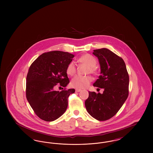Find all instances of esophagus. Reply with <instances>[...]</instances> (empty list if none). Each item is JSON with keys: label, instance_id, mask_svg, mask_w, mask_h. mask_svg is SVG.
<instances>
[{"label": "esophagus", "instance_id": "obj_1", "mask_svg": "<svg viewBox=\"0 0 153 153\" xmlns=\"http://www.w3.org/2000/svg\"><path fill=\"white\" fill-rule=\"evenodd\" d=\"M82 91V89H76V92H79L80 91Z\"/></svg>", "mask_w": 153, "mask_h": 153}]
</instances>
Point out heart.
Returning <instances> with one entry per match:
<instances>
[{"label":"heart","instance_id":"obj_1","mask_svg":"<svg viewBox=\"0 0 153 153\" xmlns=\"http://www.w3.org/2000/svg\"><path fill=\"white\" fill-rule=\"evenodd\" d=\"M79 62L81 64H85L89 66L88 72L96 74L97 73L96 64L97 61L96 58L89 54H85L81 56L78 59ZM76 72V68L73 62H70L66 68V73L69 76H73ZM92 79L89 76H76L71 81V85L74 88H85L87 87L90 82L92 81Z\"/></svg>","mask_w":153,"mask_h":153}]
</instances>
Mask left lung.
Wrapping results in <instances>:
<instances>
[{
	"label": "left lung",
	"instance_id": "8db88e82",
	"mask_svg": "<svg viewBox=\"0 0 153 153\" xmlns=\"http://www.w3.org/2000/svg\"><path fill=\"white\" fill-rule=\"evenodd\" d=\"M100 66V76L94 86L102 94L89 92L85 105L89 114L99 121L114 117L128 95L129 76L123 59L107 48L94 50Z\"/></svg>",
	"mask_w": 153,
	"mask_h": 153
}]
</instances>
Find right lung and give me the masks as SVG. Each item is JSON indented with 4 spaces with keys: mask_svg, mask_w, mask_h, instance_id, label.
Instances as JSON below:
<instances>
[{
    "mask_svg": "<svg viewBox=\"0 0 153 153\" xmlns=\"http://www.w3.org/2000/svg\"><path fill=\"white\" fill-rule=\"evenodd\" d=\"M74 56L68 52L52 51L39 56L30 66L26 77V94L36 115L46 122L61 117L68 107V99L74 89L55 90L57 84L69 83L66 68Z\"/></svg>",
    "mask_w": 153,
    "mask_h": 153,
    "instance_id": "obj_1",
    "label": "right lung"
}]
</instances>
